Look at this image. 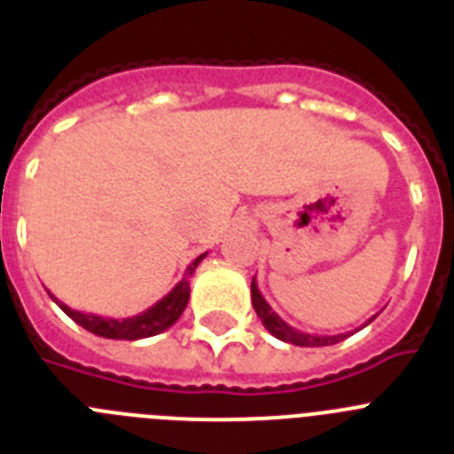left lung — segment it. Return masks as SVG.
Here are the masks:
<instances>
[{"instance_id":"1","label":"left lung","mask_w":454,"mask_h":454,"mask_svg":"<svg viewBox=\"0 0 454 454\" xmlns=\"http://www.w3.org/2000/svg\"><path fill=\"white\" fill-rule=\"evenodd\" d=\"M252 304H254V311H256V316L262 318L263 327H266V330L270 332L275 339L284 340V343H293V346H300V348L334 346V343L348 339V336L355 334V332H359L362 327H366V325H371L372 320H375V316H372V318L368 320L366 325H362L359 330L346 332V334H334V336H320V334H309V332H300V330H295V327H291L286 320H282L279 316L275 314V311H272V307L266 302V298H263L262 291H259V286H256V279H252Z\"/></svg>"}]
</instances>
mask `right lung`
<instances>
[{"instance_id": "add662e5", "label": "right lung", "mask_w": 454, "mask_h": 454, "mask_svg": "<svg viewBox=\"0 0 454 454\" xmlns=\"http://www.w3.org/2000/svg\"><path fill=\"white\" fill-rule=\"evenodd\" d=\"M204 256H207V252L200 254L198 259L186 268L182 282L172 288L168 295H163L159 302L152 304L150 309H145L143 314L129 316V318H104V316H98V314H83V311L67 307L66 302L54 298V293L50 291L47 293H50V298L54 300V302L59 304V307H61L63 311L74 320V323L82 325L83 330L92 332V334L104 336V339H124V340L147 339V336H156V334H161V332H166L168 327H172V325L179 320V316L184 314L188 298H191V284H188V279H191V275L195 272V268L200 266V262H202Z\"/></svg>"}]
</instances>
